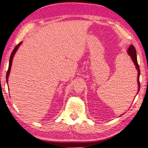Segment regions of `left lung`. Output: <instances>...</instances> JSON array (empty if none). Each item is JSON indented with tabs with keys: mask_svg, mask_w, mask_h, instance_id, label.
Listing matches in <instances>:
<instances>
[{
	"mask_svg": "<svg viewBox=\"0 0 148 148\" xmlns=\"http://www.w3.org/2000/svg\"><path fill=\"white\" fill-rule=\"evenodd\" d=\"M128 55H130L131 57L132 60L134 62V64L136 65V69L138 71V77H137V83H138V86H139V89H138V92L140 90V82H139V76H140V69H139V66L138 65L137 63V54H136V50L135 47L132 45L130 46L129 48H128Z\"/></svg>",
	"mask_w": 148,
	"mask_h": 148,
	"instance_id": "1",
	"label": "left lung"
}]
</instances>
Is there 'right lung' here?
Here are the masks:
<instances>
[{
	"label": "right lung",
	"mask_w": 148,
	"mask_h": 148,
	"mask_svg": "<svg viewBox=\"0 0 148 148\" xmlns=\"http://www.w3.org/2000/svg\"><path fill=\"white\" fill-rule=\"evenodd\" d=\"M22 42H20V43L18 44V45L15 47L14 49H13V51H12L11 54V56H10V58H9V67H8V72H7V74H6V81H8V77H9V73H10V71H11V65H12V58H13L14 57V55L16 53V52L17 49H18L19 46H20L21 45Z\"/></svg>",
	"instance_id": "add662e5"
}]
</instances>
